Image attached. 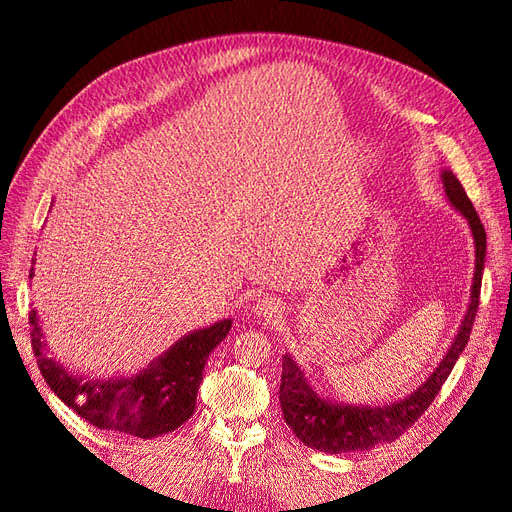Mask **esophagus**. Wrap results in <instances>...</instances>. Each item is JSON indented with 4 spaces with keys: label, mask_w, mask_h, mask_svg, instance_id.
Instances as JSON below:
<instances>
[{
    "label": "esophagus",
    "mask_w": 512,
    "mask_h": 512,
    "mask_svg": "<svg viewBox=\"0 0 512 512\" xmlns=\"http://www.w3.org/2000/svg\"><path fill=\"white\" fill-rule=\"evenodd\" d=\"M280 312H282L280 303H277V301L271 299V297L258 299V303H256V314L262 316V318H267V320H271V318H275V316H280Z\"/></svg>",
    "instance_id": "esophagus-1"
}]
</instances>
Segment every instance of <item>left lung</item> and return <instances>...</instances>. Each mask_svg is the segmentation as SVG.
<instances>
[{
	"mask_svg": "<svg viewBox=\"0 0 512 512\" xmlns=\"http://www.w3.org/2000/svg\"><path fill=\"white\" fill-rule=\"evenodd\" d=\"M444 194L463 218L474 237V277L470 288V305L468 312L461 320V327L453 339L451 348L444 354V359L431 371V376L418 386L408 397L393 401L384 406H354V404H337V401L320 397L314 386L305 378V371L297 365L290 354L282 359V382H280V404L284 412V421L294 431L303 444L316 448L322 453H354L369 451L382 442H393L401 433L410 429L421 414L431 406V401L440 393L444 380L451 374L459 354L466 348L470 331L474 327L480 282H483L485 254H487V235L480 224L472 200L468 198L463 185L453 175V170H442Z\"/></svg>",
	"mask_w": 512,
	"mask_h": 512,
	"instance_id": "obj_1",
	"label": "left lung"
}]
</instances>
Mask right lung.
Masks as SVG:
<instances>
[{"instance_id":"right-lung-1","label":"right lung","mask_w":512,"mask_h":512,"mask_svg":"<svg viewBox=\"0 0 512 512\" xmlns=\"http://www.w3.org/2000/svg\"><path fill=\"white\" fill-rule=\"evenodd\" d=\"M32 277L34 269L29 271ZM29 324L40 374L68 408L100 429L151 440L175 431L194 414L209 352L228 335L232 320L224 318L183 335L134 376L87 382L49 356L36 309L29 312Z\"/></svg>"}]
</instances>
